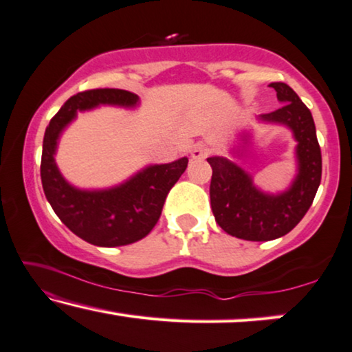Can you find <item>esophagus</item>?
Returning <instances> with one entry per match:
<instances>
[{
    "label": "esophagus",
    "mask_w": 352,
    "mask_h": 352,
    "mask_svg": "<svg viewBox=\"0 0 352 352\" xmlns=\"http://www.w3.org/2000/svg\"><path fill=\"white\" fill-rule=\"evenodd\" d=\"M210 155V148L206 143H196L195 146L191 148V157L192 160H204Z\"/></svg>",
    "instance_id": "obj_1"
}]
</instances>
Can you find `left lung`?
<instances>
[{"instance_id":"1","label":"left lung","mask_w":352,"mask_h":352,"mask_svg":"<svg viewBox=\"0 0 352 352\" xmlns=\"http://www.w3.org/2000/svg\"><path fill=\"white\" fill-rule=\"evenodd\" d=\"M270 87L277 92L282 107L260 115L258 120L282 124L294 133L298 174L289 190L268 195L232 161L207 157L212 167L210 206L215 221L228 234L245 241H273L294 230L313 204L322 177V156L309 108L285 82H271Z\"/></svg>"}]
</instances>
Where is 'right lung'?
Here are the masks:
<instances>
[{
	"instance_id": "1",
	"label": "right lung",
	"mask_w": 352,
	"mask_h": 352,
	"mask_svg": "<svg viewBox=\"0 0 352 352\" xmlns=\"http://www.w3.org/2000/svg\"><path fill=\"white\" fill-rule=\"evenodd\" d=\"M138 96L122 89H91L63 103L44 132L41 182L46 199L62 223L89 244L127 245L145 237L160 220L162 206L188 166V157L148 166L121 185L108 190H79L62 177L54 155L63 129L78 111L98 105L135 107Z\"/></svg>"
}]
</instances>
